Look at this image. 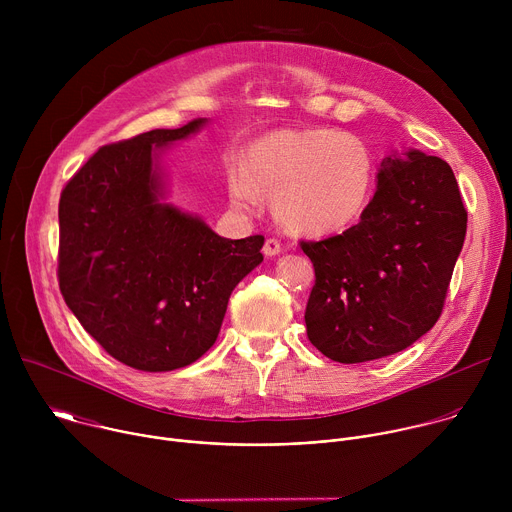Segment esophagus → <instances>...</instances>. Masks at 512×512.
Returning a JSON list of instances; mask_svg holds the SVG:
<instances>
[{
	"label": "esophagus",
	"instance_id": "obj_1",
	"mask_svg": "<svg viewBox=\"0 0 512 512\" xmlns=\"http://www.w3.org/2000/svg\"><path fill=\"white\" fill-rule=\"evenodd\" d=\"M263 253L265 257H275L281 253V243L277 239H267L263 245Z\"/></svg>",
	"mask_w": 512,
	"mask_h": 512
}]
</instances>
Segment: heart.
<instances>
[{"mask_svg":"<svg viewBox=\"0 0 512 512\" xmlns=\"http://www.w3.org/2000/svg\"><path fill=\"white\" fill-rule=\"evenodd\" d=\"M377 182L373 145L338 129H283L251 143L243 172L229 174V198L253 210L259 192L273 194L277 221L291 233L324 237L352 227Z\"/></svg>","mask_w":512,"mask_h":512,"instance_id":"1","label":"heart"}]
</instances>
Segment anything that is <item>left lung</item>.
<instances>
[{"mask_svg":"<svg viewBox=\"0 0 512 512\" xmlns=\"http://www.w3.org/2000/svg\"><path fill=\"white\" fill-rule=\"evenodd\" d=\"M466 223L448 162L417 150L387 156L360 223L300 243L316 273L304 316L310 342L344 364L411 346L442 316Z\"/></svg>","mask_w":512,"mask_h":512,"instance_id":"1","label":"left lung"}]
</instances>
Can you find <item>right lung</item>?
Segmentation results:
<instances>
[{
    "instance_id": "add662e5",
    "label": "right lung",
    "mask_w": 512,
    "mask_h": 512,
    "mask_svg": "<svg viewBox=\"0 0 512 512\" xmlns=\"http://www.w3.org/2000/svg\"><path fill=\"white\" fill-rule=\"evenodd\" d=\"M204 123L103 145L60 194L62 298L107 354L137 371L198 360L221 332L233 289L263 261V235L218 237L162 202L158 152Z\"/></svg>"
}]
</instances>
